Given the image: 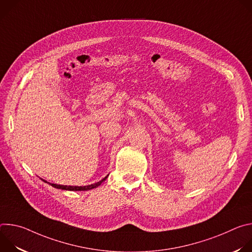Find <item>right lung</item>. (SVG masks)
Listing matches in <instances>:
<instances>
[{
    "label": "right lung",
    "instance_id": "obj_1",
    "mask_svg": "<svg viewBox=\"0 0 252 252\" xmlns=\"http://www.w3.org/2000/svg\"><path fill=\"white\" fill-rule=\"evenodd\" d=\"M109 175H106L104 178H102L101 181H99L98 183H95V184H93V185H90V186H85V187H71V186H62V185H56V184H50L48 182H46L45 179H42V181H44L45 183L51 185L52 187L56 188V189H64V190H73V191H82V190H90V189H95L97 188L98 186L101 185V183L103 181H105L106 177Z\"/></svg>",
    "mask_w": 252,
    "mask_h": 252
}]
</instances>
